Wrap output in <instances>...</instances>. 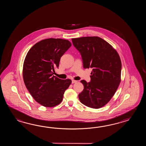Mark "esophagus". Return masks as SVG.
Masks as SVG:
<instances>
[{
	"label": "esophagus",
	"mask_w": 146,
	"mask_h": 146,
	"mask_svg": "<svg viewBox=\"0 0 146 146\" xmlns=\"http://www.w3.org/2000/svg\"><path fill=\"white\" fill-rule=\"evenodd\" d=\"M77 82V81L74 80H72V84H74V83H76V82Z\"/></svg>",
	"instance_id": "1"
}]
</instances>
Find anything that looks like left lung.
I'll use <instances>...</instances> for the list:
<instances>
[{
	"instance_id": "8db88e82",
	"label": "left lung",
	"mask_w": 146,
	"mask_h": 146,
	"mask_svg": "<svg viewBox=\"0 0 146 146\" xmlns=\"http://www.w3.org/2000/svg\"><path fill=\"white\" fill-rule=\"evenodd\" d=\"M80 54L84 68L92 69L91 80H81L84 89L79 99L84 106L99 109L109 102L121 82V63L116 50L98 36L72 38Z\"/></svg>"
}]
</instances>
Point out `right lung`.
<instances>
[{
    "label": "right lung",
    "instance_id": "right-lung-1",
    "mask_svg": "<svg viewBox=\"0 0 146 146\" xmlns=\"http://www.w3.org/2000/svg\"><path fill=\"white\" fill-rule=\"evenodd\" d=\"M71 46L69 40L50 38L40 40L28 52L23 64V80L31 96L42 106L59 104L72 83L70 79L62 80L53 74Z\"/></svg>",
    "mask_w": 146,
    "mask_h": 146
}]
</instances>
